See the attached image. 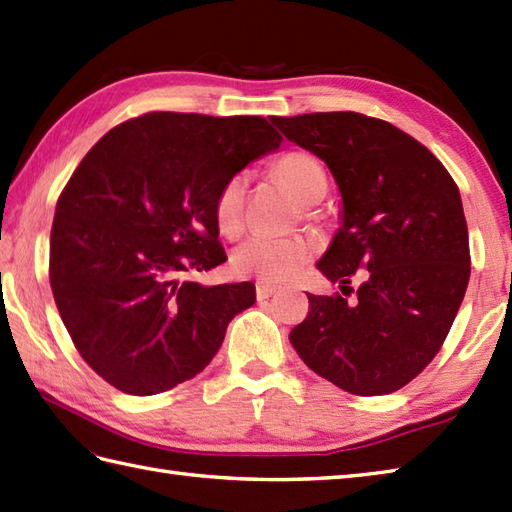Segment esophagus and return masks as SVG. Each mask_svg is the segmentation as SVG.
Segmentation results:
<instances>
[{
    "label": "esophagus",
    "mask_w": 512,
    "mask_h": 512,
    "mask_svg": "<svg viewBox=\"0 0 512 512\" xmlns=\"http://www.w3.org/2000/svg\"><path fill=\"white\" fill-rule=\"evenodd\" d=\"M255 290H257V301H266L277 292V288H272V285H268V283H257Z\"/></svg>",
    "instance_id": "1"
}]
</instances>
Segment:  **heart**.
<instances>
[{
    "label": "heart",
    "mask_w": 512,
    "mask_h": 512,
    "mask_svg": "<svg viewBox=\"0 0 512 512\" xmlns=\"http://www.w3.org/2000/svg\"><path fill=\"white\" fill-rule=\"evenodd\" d=\"M277 174L288 183L305 205H316L325 198L329 178L314 154L292 150L277 161ZM248 172H235L222 181L213 200V216L224 235H237L244 227V207L248 192ZM316 255V242L307 237L253 235L233 253L237 275L257 277L268 285L288 281L296 270Z\"/></svg>",
    "instance_id": "b5f03b06"
}]
</instances>
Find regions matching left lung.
Listing matches in <instances>:
<instances>
[{
    "label": "left lung",
    "mask_w": 512,
    "mask_h": 512,
    "mask_svg": "<svg viewBox=\"0 0 512 512\" xmlns=\"http://www.w3.org/2000/svg\"><path fill=\"white\" fill-rule=\"evenodd\" d=\"M327 163L342 194V227L318 261L355 302L314 296L290 342L331 384L360 397L412 382L441 351L465 299L471 255L458 185L417 139L353 111L272 117Z\"/></svg>",
    "instance_id": "1"
}]
</instances>
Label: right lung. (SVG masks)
I'll use <instances>...</instances> for the list:
<instances>
[{
  "instance_id": "add662e5",
  "label": "right lung",
  "mask_w": 512,
  "mask_h": 512,
  "mask_svg": "<svg viewBox=\"0 0 512 512\" xmlns=\"http://www.w3.org/2000/svg\"><path fill=\"white\" fill-rule=\"evenodd\" d=\"M257 115L152 111L111 128L58 196L50 285L71 342L104 382L159 395L205 368L251 281L183 275L227 261L213 200L227 176L281 146Z\"/></svg>"
}]
</instances>
